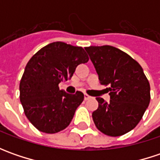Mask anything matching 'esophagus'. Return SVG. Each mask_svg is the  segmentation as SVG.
Wrapping results in <instances>:
<instances>
[{
  "label": "esophagus",
  "instance_id": "34e87169",
  "mask_svg": "<svg viewBox=\"0 0 160 160\" xmlns=\"http://www.w3.org/2000/svg\"><path fill=\"white\" fill-rule=\"evenodd\" d=\"M91 98H92V97H91L90 95H88L87 93H84V100H85V101L89 100V99H91Z\"/></svg>",
  "mask_w": 160,
  "mask_h": 160
}]
</instances>
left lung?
<instances>
[{"label": "left lung", "mask_w": 160, "mask_h": 160, "mask_svg": "<svg viewBox=\"0 0 160 160\" xmlns=\"http://www.w3.org/2000/svg\"><path fill=\"white\" fill-rule=\"evenodd\" d=\"M102 85H109L110 101L96 98L99 107L92 112L98 130L108 136L130 132L142 118L151 101V87L142 67L119 49L110 45L84 48Z\"/></svg>", "instance_id": "8db88e82"}]
</instances>
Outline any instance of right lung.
Returning <instances> with one entry per match:
<instances>
[{
  "instance_id": "add662e5",
  "label": "right lung",
  "mask_w": 160,
  "mask_h": 160,
  "mask_svg": "<svg viewBox=\"0 0 160 160\" xmlns=\"http://www.w3.org/2000/svg\"><path fill=\"white\" fill-rule=\"evenodd\" d=\"M89 57L82 47L54 42L29 59L19 83V99L31 124L40 132L56 133L70 124L83 93L68 94L58 83L70 79Z\"/></svg>"
}]
</instances>
